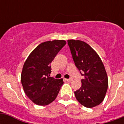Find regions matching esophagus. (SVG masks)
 I'll return each instance as SVG.
<instances>
[{"instance_id":"esophagus-1","label":"esophagus","mask_w":124,"mask_h":124,"mask_svg":"<svg viewBox=\"0 0 124 124\" xmlns=\"http://www.w3.org/2000/svg\"><path fill=\"white\" fill-rule=\"evenodd\" d=\"M65 80H67L68 82H71L72 80H73V78H65Z\"/></svg>"}]
</instances>
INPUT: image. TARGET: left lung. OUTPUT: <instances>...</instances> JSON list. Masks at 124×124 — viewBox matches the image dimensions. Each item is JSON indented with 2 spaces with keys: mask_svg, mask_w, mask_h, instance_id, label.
<instances>
[{
  "mask_svg": "<svg viewBox=\"0 0 124 124\" xmlns=\"http://www.w3.org/2000/svg\"><path fill=\"white\" fill-rule=\"evenodd\" d=\"M68 45L76 67L84 79L82 86L75 91L82 106L91 108L104 100L108 87V78L104 64L96 51L81 40H68Z\"/></svg>",
  "mask_w": 124,
  "mask_h": 124,
  "instance_id": "left-lung-1",
  "label": "left lung"
}]
</instances>
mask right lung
Instances as JSON below:
<instances>
[{
	"label": "right lung",
	"mask_w": 124,
	"mask_h": 124,
	"mask_svg": "<svg viewBox=\"0 0 124 124\" xmlns=\"http://www.w3.org/2000/svg\"><path fill=\"white\" fill-rule=\"evenodd\" d=\"M64 40L47 41L39 44L28 56L21 73V83L28 98L34 104L46 106L54 101L63 79L50 77V64L66 45Z\"/></svg>",
	"instance_id": "1"
}]
</instances>
